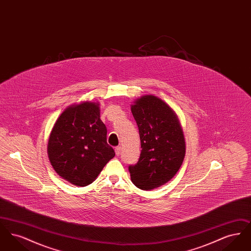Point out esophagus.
<instances>
[{
	"label": "esophagus",
	"mask_w": 251,
	"mask_h": 251,
	"mask_svg": "<svg viewBox=\"0 0 251 251\" xmlns=\"http://www.w3.org/2000/svg\"><path fill=\"white\" fill-rule=\"evenodd\" d=\"M115 152H116V154H117V155L120 156V152H121V147H120V146L115 148Z\"/></svg>",
	"instance_id": "obj_1"
}]
</instances>
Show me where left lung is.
I'll return each instance as SVG.
<instances>
[{"label": "left lung", "mask_w": 251, "mask_h": 251, "mask_svg": "<svg viewBox=\"0 0 251 251\" xmlns=\"http://www.w3.org/2000/svg\"><path fill=\"white\" fill-rule=\"evenodd\" d=\"M137 123L141 153L129 167L132 183L141 190L161 187L179 171L185 156V139L176 112L154 95H144L131 105Z\"/></svg>", "instance_id": "left-lung-1"}]
</instances>
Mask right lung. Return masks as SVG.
Listing matches in <instances>:
<instances>
[{"instance_id": "obj_1", "label": "right lung", "mask_w": 251, "mask_h": 251, "mask_svg": "<svg viewBox=\"0 0 251 251\" xmlns=\"http://www.w3.org/2000/svg\"><path fill=\"white\" fill-rule=\"evenodd\" d=\"M100 111L99 102L72 104L63 111L50 133V165L62 179L77 186L92 183L115 156Z\"/></svg>"}]
</instances>
